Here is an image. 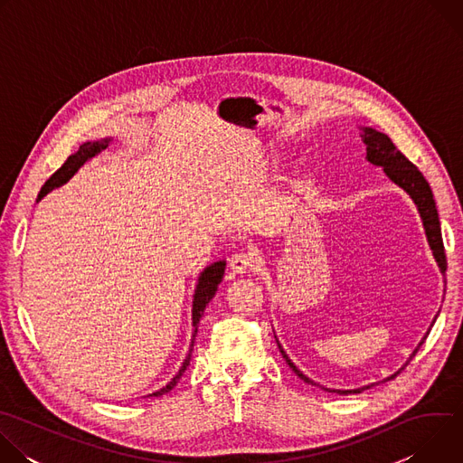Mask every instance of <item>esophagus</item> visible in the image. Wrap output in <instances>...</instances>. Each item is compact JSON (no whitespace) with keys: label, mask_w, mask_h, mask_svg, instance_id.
Masks as SVG:
<instances>
[{"label":"esophagus","mask_w":463,"mask_h":463,"mask_svg":"<svg viewBox=\"0 0 463 463\" xmlns=\"http://www.w3.org/2000/svg\"><path fill=\"white\" fill-rule=\"evenodd\" d=\"M229 268L232 269V273L236 275H245L254 268V260L250 254L247 252H236L231 260H229Z\"/></svg>","instance_id":"1"}]
</instances>
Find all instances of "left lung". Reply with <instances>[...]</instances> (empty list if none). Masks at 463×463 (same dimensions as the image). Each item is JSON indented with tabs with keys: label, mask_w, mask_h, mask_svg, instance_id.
I'll return each mask as SVG.
<instances>
[{
	"label": "left lung",
	"mask_w": 463,
	"mask_h": 463,
	"mask_svg": "<svg viewBox=\"0 0 463 463\" xmlns=\"http://www.w3.org/2000/svg\"><path fill=\"white\" fill-rule=\"evenodd\" d=\"M363 129V143L366 145V159L375 165V166H381L384 170V174L388 175L390 181H393L398 186H402L411 197L412 202L416 203L418 211H420V216L423 220V227H425V234H427V240H429V245L432 249V254L438 261V268L439 271L445 275L447 271V258H445V249H443V240H441V227H439V218H438V209H436V203H434V197H432V190L427 183V179L423 177V174L398 150L395 148V145L392 143V139L386 136V134H381V131L373 129V128H361ZM436 322V318H434ZM432 326V324H430ZM429 335V332H427ZM427 335L421 339V343L418 345V348L412 352L411 359L418 354L420 346L425 343ZM279 343V341H277ZM279 348H280V354L284 355L286 363L289 364V368L302 379L306 381L307 384H317L313 383L307 375H304L293 363L291 359L288 357V354L284 352V348L280 346L279 343ZM411 359L407 361V364L411 363ZM405 364V366H407ZM403 366V368H405ZM402 368V370H403ZM400 370V372H402ZM400 372H395L393 375L386 377L384 381H390L393 379L395 375H398ZM372 384H366V386H361V388H354V390H335V388H324L326 392H337V393H361L363 390H368Z\"/></svg>",
	"instance_id": "left-lung-1"
}]
</instances>
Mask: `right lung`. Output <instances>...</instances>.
Masks as SVG:
<instances>
[{
  "instance_id": "1",
  "label": "right lung",
  "mask_w": 463,
  "mask_h": 463,
  "mask_svg": "<svg viewBox=\"0 0 463 463\" xmlns=\"http://www.w3.org/2000/svg\"><path fill=\"white\" fill-rule=\"evenodd\" d=\"M109 141H111V139H100V141H93V143H84V145L79 148L77 154L70 156L68 161H65V163L45 181V184L42 186V190H40V194H38V202L42 200V197H43L47 192H51L52 188L61 186L63 183H68L86 161H90L91 157H95L97 154H100L102 150H106L108 145H109ZM225 266H227L225 260L214 261V263H211V266L200 275V279H197L195 291H194V300H192V326H194V334H192V345H190L188 355H186L183 366L179 368V372L175 373V377H174L166 386H163L161 390H157V392H154V393H148L150 398H159V395L170 392V390L177 384V381L181 379V375L184 373L186 366L190 364L192 348H194V339H195V335H197V324H200V318H202L205 307L209 306V302L213 300V297H214L216 291H218V286H220V282H222V279H223V273H225Z\"/></svg>"
}]
</instances>
